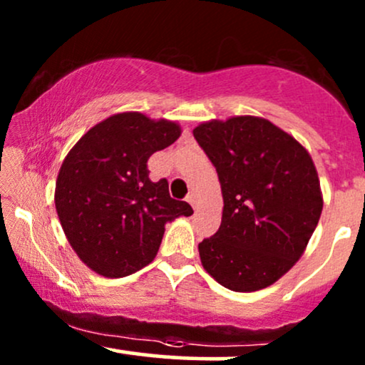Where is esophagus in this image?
<instances>
[{"instance_id": "esophagus-1", "label": "esophagus", "mask_w": 365, "mask_h": 365, "mask_svg": "<svg viewBox=\"0 0 365 365\" xmlns=\"http://www.w3.org/2000/svg\"><path fill=\"white\" fill-rule=\"evenodd\" d=\"M187 202L190 204V206L194 209H197V195L194 194V192H190V194L187 195Z\"/></svg>"}]
</instances>
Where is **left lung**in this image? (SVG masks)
I'll return each instance as SVG.
<instances>
[{"instance_id":"left-lung-1","label":"left lung","mask_w":365,"mask_h":365,"mask_svg":"<svg viewBox=\"0 0 365 365\" xmlns=\"http://www.w3.org/2000/svg\"><path fill=\"white\" fill-rule=\"evenodd\" d=\"M194 137L215 165L225 202L220 230L199 244L204 269L233 292L269 287L299 261L319 223L312 158L257 116L206 121Z\"/></svg>"}]
</instances>
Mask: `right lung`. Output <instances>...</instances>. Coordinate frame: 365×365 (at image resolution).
Returning a JSON list of instances; mask_svg holds the SVG:
<instances>
[{"label":"right lung","mask_w":365,"mask_h":365,"mask_svg":"<svg viewBox=\"0 0 365 365\" xmlns=\"http://www.w3.org/2000/svg\"><path fill=\"white\" fill-rule=\"evenodd\" d=\"M175 121L118 113L92 127L66 154L54 204L83 264L106 278L142 269L156 257L165 225L190 216L170 197L168 180L150 182L148 159L178 139Z\"/></svg>","instance_id":"add662e5"}]
</instances>
